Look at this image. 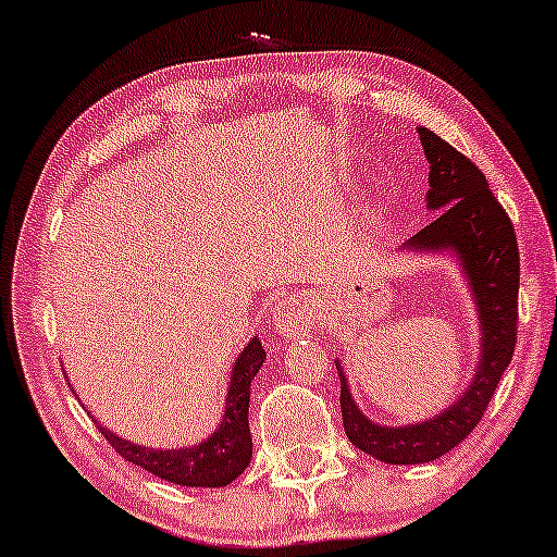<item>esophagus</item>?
<instances>
[{
	"instance_id": "34e87169",
	"label": "esophagus",
	"mask_w": 557,
	"mask_h": 557,
	"mask_svg": "<svg viewBox=\"0 0 557 557\" xmlns=\"http://www.w3.org/2000/svg\"><path fill=\"white\" fill-rule=\"evenodd\" d=\"M312 325V305L302 295H289L275 310V327L282 337H300Z\"/></svg>"
}]
</instances>
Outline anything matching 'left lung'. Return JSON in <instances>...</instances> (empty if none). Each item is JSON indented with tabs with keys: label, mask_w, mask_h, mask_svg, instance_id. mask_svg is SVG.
<instances>
[{
	"label": "left lung",
	"mask_w": 557,
	"mask_h": 557,
	"mask_svg": "<svg viewBox=\"0 0 557 557\" xmlns=\"http://www.w3.org/2000/svg\"><path fill=\"white\" fill-rule=\"evenodd\" d=\"M418 132L430 162L428 207L440 212L408 239V247L458 255L475 293L483 355L475 380L453 408L420 425L405 428H383L364 418L347 389L343 370H337L347 437L362 453L393 465L437 460L460 445L483 420L518 343L520 252L508 212L487 187L485 174L468 157L428 127H418Z\"/></svg>",
	"instance_id": "8db88e82"
}]
</instances>
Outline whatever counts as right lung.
Masks as SVG:
<instances>
[{"label": "right lung", "mask_w": 557, "mask_h": 557, "mask_svg": "<svg viewBox=\"0 0 557 557\" xmlns=\"http://www.w3.org/2000/svg\"><path fill=\"white\" fill-rule=\"evenodd\" d=\"M264 362L262 343L257 337L250 339L232 370L227 408L222 425L212 437L195 447H182V450H152V447H139L129 440H122L97 422L114 450L132 465H139L152 475L168 480L174 485L187 487H225L243 472L252 458V437L247 425V410H250V383L257 370Z\"/></svg>", "instance_id": "1"}]
</instances>
